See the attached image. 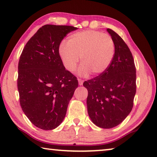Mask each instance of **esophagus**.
<instances>
[{
    "label": "esophagus",
    "mask_w": 157,
    "mask_h": 157,
    "mask_svg": "<svg viewBox=\"0 0 157 157\" xmlns=\"http://www.w3.org/2000/svg\"><path fill=\"white\" fill-rule=\"evenodd\" d=\"M78 84H79V86H82V85H83V80H82V79H81V78H78Z\"/></svg>",
    "instance_id": "obj_1"
}]
</instances>
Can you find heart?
<instances>
[{
	"label": "heart",
	"instance_id": "obj_1",
	"mask_svg": "<svg viewBox=\"0 0 157 157\" xmlns=\"http://www.w3.org/2000/svg\"><path fill=\"white\" fill-rule=\"evenodd\" d=\"M115 42L111 36L97 30H88L73 33L67 42H62L58 54L66 70L72 72L80 57L81 76L92 73L99 76L107 70L115 56Z\"/></svg>",
	"mask_w": 157,
	"mask_h": 157
}]
</instances>
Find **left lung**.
<instances>
[{
    "instance_id": "1",
    "label": "left lung",
    "mask_w": 157,
    "mask_h": 157,
    "mask_svg": "<svg viewBox=\"0 0 157 157\" xmlns=\"http://www.w3.org/2000/svg\"><path fill=\"white\" fill-rule=\"evenodd\" d=\"M115 42V56L106 71L85 81L88 91L89 117L97 127L110 129L120 124L132 111L136 92L133 56L120 36L108 28Z\"/></svg>"
}]
</instances>
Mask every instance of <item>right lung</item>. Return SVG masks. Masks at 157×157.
Returning <instances> with one entry per match:
<instances>
[{
    "label": "right lung",
    "instance_id": "1",
    "mask_svg": "<svg viewBox=\"0 0 157 157\" xmlns=\"http://www.w3.org/2000/svg\"><path fill=\"white\" fill-rule=\"evenodd\" d=\"M77 28L44 25L28 40L18 65L17 87L21 107L36 127H58L65 117L78 80L66 70L58 47L67 34Z\"/></svg>",
    "mask_w": 157,
    "mask_h": 157
}]
</instances>
